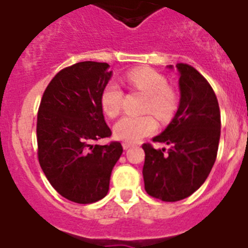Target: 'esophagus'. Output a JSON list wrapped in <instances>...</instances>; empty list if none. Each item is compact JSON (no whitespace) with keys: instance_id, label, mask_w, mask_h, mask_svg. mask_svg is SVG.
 <instances>
[{"instance_id":"34e87169","label":"esophagus","mask_w":248,"mask_h":248,"mask_svg":"<svg viewBox=\"0 0 248 248\" xmlns=\"http://www.w3.org/2000/svg\"><path fill=\"white\" fill-rule=\"evenodd\" d=\"M122 147H124V149H129L131 147H132V144L131 143H127V142H124V144H122Z\"/></svg>"}]
</instances>
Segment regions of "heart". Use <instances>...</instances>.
<instances>
[{
  "label": "heart",
  "instance_id": "heart-1",
  "mask_svg": "<svg viewBox=\"0 0 248 248\" xmlns=\"http://www.w3.org/2000/svg\"><path fill=\"white\" fill-rule=\"evenodd\" d=\"M131 89L147 95L143 111L153 112L162 121L170 119L178 106L175 91L168 86L167 79L151 68H137L129 70L124 77ZM124 101V91L116 82H108L100 96L102 111L113 119L119 116ZM157 129V121L151 113L140 116H124L113 126V135L127 143H136L152 135Z\"/></svg>",
  "mask_w": 248,
  "mask_h": 248
}]
</instances>
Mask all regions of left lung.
Returning <instances> with one entry per match:
<instances>
[{
    "mask_svg": "<svg viewBox=\"0 0 248 248\" xmlns=\"http://www.w3.org/2000/svg\"><path fill=\"white\" fill-rule=\"evenodd\" d=\"M169 68H173L169 65ZM180 102L177 113L153 142L144 143L143 179L147 194L163 202L190 196L206 180L216 160L221 131L220 108L207 80L188 64H177Z\"/></svg>",
    "mask_w": 248,
    "mask_h": 248,
    "instance_id": "1",
    "label": "left lung"
}]
</instances>
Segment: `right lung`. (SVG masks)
I'll return each instance as SVG.
<instances>
[{"instance_id": "right-lung-1", "label": "right lung", "mask_w": 248, "mask_h": 248, "mask_svg": "<svg viewBox=\"0 0 248 248\" xmlns=\"http://www.w3.org/2000/svg\"><path fill=\"white\" fill-rule=\"evenodd\" d=\"M108 63L80 62L64 68L46 86L37 116L38 160L46 179L62 196L91 204L106 196L110 177L122 155L110 137L100 96L112 71Z\"/></svg>"}]
</instances>
